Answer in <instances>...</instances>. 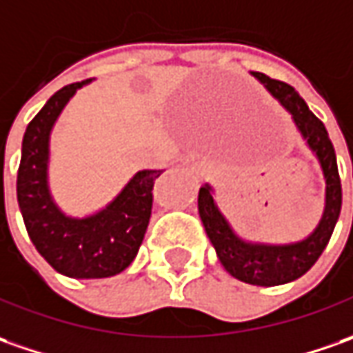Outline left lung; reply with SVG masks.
<instances>
[{
	"mask_svg": "<svg viewBox=\"0 0 353 353\" xmlns=\"http://www.w3.org/2000/svg\"><path fill=\"white\" fill-rule=\"evenodd\" d=\"M250 74L291 115L297 132L305 140V146L321 165L324 177V209L321 221L310 234L301 240L261 242L238 234L230 221L219 209L214 189L209 183L201 185L197 207L205 232L228 274L250 285H285L307 274L326 248L342 209V185L338 176L334 146L328 139L324 125L312 115L305 99L283 81L268 78L260 72Z\"/></svg>",
	"mask_w": 353,
	"mask_h": 353,
	"instance_id": "obj_1",
	"label": "left lung"
}]
</instances>
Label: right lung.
Masks as SVG:
<instances>
[{"label": "right lung", "instance_id": "1", "mask_svg": "<svg viewBox=\"0 0 353 353\" xmlns=\"http://www.w3.org/2000/svg\"><path fill=\"white\" fill-rule=\"evenodd\" d=\"M92 79L70 83L29 123L21 146L17 201L29 238L58 274L101 279L125 272L139 254L150 213L152 188L162 170H140L99 211L83 216L60 209L50 191V134L64 107Z\"/></svg>", "mask_w": 353, "mask_h": 353}]
</instances>
